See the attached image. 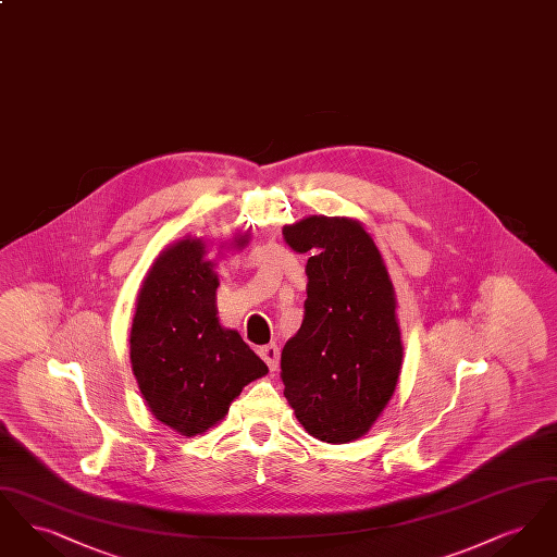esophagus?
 Segmentation results:
<instances>
[{"instance_id": "1", "label": "esophagus", "mask_w": 557, "mask_h": 557, "mask_svg": "<svg viewBox=\"0 0 557 557\" xmlns=\"http://www.w3.org/2000/svg\"><path fill=\"white\" fill-rule=\"evenodd\" d=\"M259 357L267 363V368L271 371L277 370V361H280V350L275 345L259 346Z\"/></svg>"}]
</instances>
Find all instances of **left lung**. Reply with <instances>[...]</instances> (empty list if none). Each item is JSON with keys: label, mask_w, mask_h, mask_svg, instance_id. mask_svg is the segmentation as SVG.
<instances>
[{"label": "left lung", "mask_w": 557, "mask_h": 557, "mask_svg": "<svg viewBox=\"0 0 557 557\" xmlns=\"http://www.w3.org/2000/svg\"><path fill=\"white\" fill-rule=\"evenodd\" d=\"M309 255L300 330L282 350V382L296 420L323 443L370 432L397 388L403 345L391 275L355 219L305 216L284 227Z\"/></svg>", "instance_id": "1"}]
</instances>
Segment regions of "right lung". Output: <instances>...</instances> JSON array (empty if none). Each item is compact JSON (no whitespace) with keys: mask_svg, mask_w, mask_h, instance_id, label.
<instances>
[{"mask_svg":"<svg viewBox=\"0 0 557 557\" xmlns=\"http://www.w3.org/2000/svg\"><path fill=\"white\" fill-rule=\"evenodd\" d=\"M248 234L234 239L244 248ZM200 238L164 248L137 294L132 370L152 416L182 436L221 422L267 366L216 318L219 277Z\"/></svg>","mask_w":557,"mask_h":557,"instance_id":"add662e5","label":"right lung"}]
</instances>
